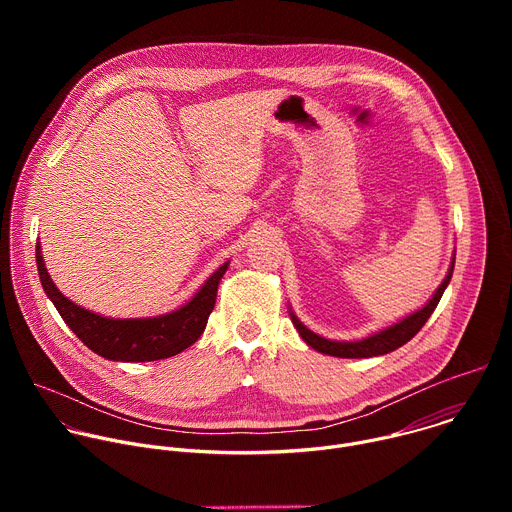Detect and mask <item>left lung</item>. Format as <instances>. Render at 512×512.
Segmentation results:
<instances>
[{
    "label": "left lung",
    "mask_w": 512,
    "mask_h": 512,
    "mask_svg": "<svg viewBox=\"0 0 512 512\" xmlns=\"http://www.w3.org/2000/svg\"><path fill=\"white\" fill-rule=\"evenodd\" d=\"M454 263H456V257H452V263H450V269H448V275L444 277V281L440 283V287H437L433 291L431 300L419 308L417 312L401 318L399 322L367 336V338H360V340H330V338H324L316 332H312L310 328H306L300 318L294 314V310L289 308V318L291 322H294L296 330L300 332L302 340L312 346L314 350L322 352V354H328V356H338V358H371V356H381V354H389L393 350H397L399 346H403L405 342H409L421 328L423 324L427 322V318L433 314V310L437 308V304H440L444 291L452 279V273H454Z\"/></svg>",
    "instance_id": "1"
}]
</instances>
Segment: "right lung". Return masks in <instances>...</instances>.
I'll use <instances>...</instances> for the list:
<instances>
[{
    "mask_svg": "<svg viewBox=\"0 0 512 512\" xmlns=\"http://www.w3.org/2000/svg\"><path fill=\"white\" fill-rule=\"evenodd\" d=\"M36 265L46 296L79 340L99 356L115 362H150L176 356L192 346L206 328L229 261L218 267L178 310L154 318H107L64 298L44 265L42 247L36 243Z\"/></svg>",
    "mask_w": 512,
    "mask_h": 512,
    "instance_id": "right-lung-1",
    "label": "right lung"
}]
</instances>
